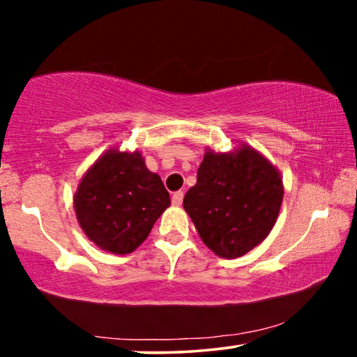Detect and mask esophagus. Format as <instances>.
Here are the masks:
<instances>
[{
    "mask_svg": "<svg viewBox=\"0 0 357 357\" xmlns=\"http://www.w3.org/2000/svg\"><path fill=\"white\" fill-rule=\"evenodd\" d=\"M182 203H183V191H175L172 195V204L180 206Z\"/></svg>",
    "mask_w": 357,
    "mask_h": 357,
    "instance_id": "esophagus-1",
    "label": "esophagus"
}]
</instances>
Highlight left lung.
I'll return each mask as SVG.
<instances>
[{"label":"left lung","mask_w":357,"mask_h":357,"mask_svg":"<svg viewBox=\"0 0 357 357\" xmlns=\"http://www.w3.org/2000/svg\"><path fill=\"white\" fill-rule=\"evenodd\" d=\"M282 199L280 172L255 148L241 144L231 153H204L183 208L204 245L235 259L267 238Z\"/></svg>","instance_id":"left-lung-1"}]
</instances>
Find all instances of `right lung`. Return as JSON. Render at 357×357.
Masks as SVG:
<instances>
[{
    "label": "right lung",
    "instance_id": "add662e5",
    "mask_svg": "<svg viewBox=\"0 0 357 357\" xmlns=\"http://www.w3.org/2000/svg\"><path fill=\"white\" fill-rule=\"evenodd\" d=\"M170 206L169 191L140 151L107 149L82 177L74 196L89 240L114 255L135 251Z\"/></svg>",
    "mask_w": 357,
    "mask_h": 357
}]
</instances>
